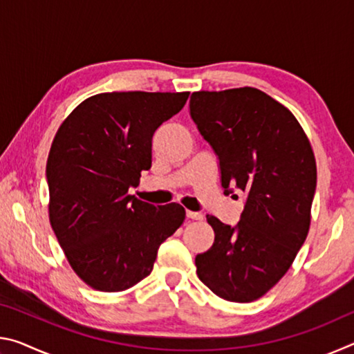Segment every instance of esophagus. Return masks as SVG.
I'll return each instance as SVG.
<instances>
[{
	"mask_svg": "<svg viewBox=\"0 0 354 354\" xmlns=\"http://www.w3.org/2000/svg\"><path fill=\"white\" fill-rule=\"evenodd\" d=\"M185 215H187V218H192V220H203V215L201 212H194V211H185Z\"/></svg>",
	"mask_w": 354,
	"mask_h": 354,
	"instance_id": "esophagus-1",
	"label": "esophagus"
}]
</instances>
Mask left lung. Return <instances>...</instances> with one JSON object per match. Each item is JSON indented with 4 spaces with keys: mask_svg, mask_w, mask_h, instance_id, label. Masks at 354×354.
<instances>
[{
    "mask_svg": "<svg viewBox=\"0 0 354 354\" xmlns=\"http://www.w3.org/2000/svg\"><path fill=\"white\" fill-rule=\"evenodd\" d=\"M189 107L217 154L225 194H245L236 226L206 215L215 239L196 254V274L220 298L254 301L306 241L317 185L313 148L293 113L253 87L194 92Z\"/></svg>",
    "mask_w": 354,
    "mask_h": 354,
    "instance_id": "8db88e82",
    "label": "left lung"
}]
</instances>
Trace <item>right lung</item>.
Segmentation results:
<instances>
[{
	"mask_svg": "<svg viewBox=\"0 0 354 354\" xmlns=\"http://www.w3.org/2000/svg\"><path fill=\"white\" fill-rule=\"evenodd\" d=\"M189 92H112L65 118L46 162L50 221L71 268L101 292H122L153 270L158 250L185 218L178 203L128 194L151 167V140Z\"/></svg>",
	"mask_w": 354,
	"mask_h": 354,
	"instance_id": "1",
	"label": "right lung"
}]
</instances>
